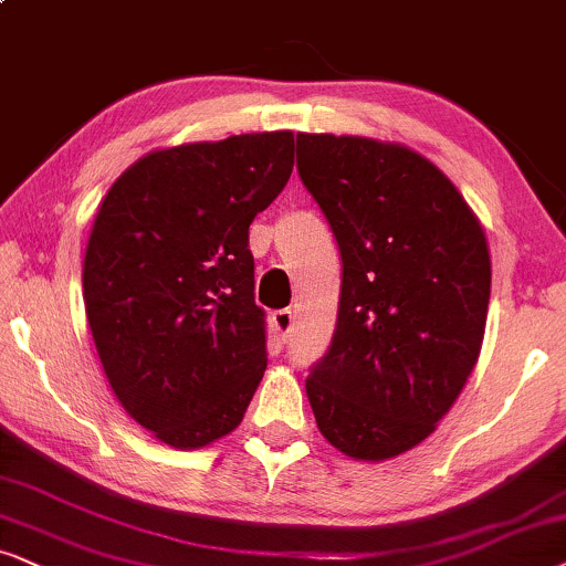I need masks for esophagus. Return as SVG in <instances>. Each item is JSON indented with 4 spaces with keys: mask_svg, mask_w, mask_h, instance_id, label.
<instances>
[{
    "mask_svg": "<svg viewBox=\"0 0 566 566\" xmlns=\"http://www.w3.org/2000/svg\"><path fill=\"white\" fill-rule=\"evenodd\" d=\"M271 321H274V328L279 332V336L287 339L292 334V326H295V313H292L290 307H284V311H276L274 316H271Z\"/></svg>",
    "mask_w": 566,
    "mask_h": 566,
    "instance_id": "1",
    "label": "esophagus"
}]
</instances>
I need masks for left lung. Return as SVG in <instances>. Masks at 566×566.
I'll use <instances>...</instances> for the list:
<instances>
[{
	"mask_svg": "<svg viewBox=\"0 0 566 566\" xmlns=\"http://www.w3.org/2000/svg\"><path fill=\"white\" fill-rule=\"evenodd\" d=\"M297 169L342 253L334 339L305 381L318 431L384 462L426 441L481 355L491 253L481 219L423 154L297 133Z\"/></svg>",
	"mask_w": 566,
	"mask_h": 566,
	"instance_id": "obj_1",
	"label": "left lung"
}]
</instances>
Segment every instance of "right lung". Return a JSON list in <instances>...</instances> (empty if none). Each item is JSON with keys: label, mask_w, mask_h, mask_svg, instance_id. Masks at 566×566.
I'll list each match as a JSON object with an SVG mask.
<instances>
[{"label": "right lung", "mask_w": 566, "mask_h": 566, "mask_svg": "<svg viewBox=\"0 0 566 566\" xmlns=\"http://www.w3.org/2000/svg\"><path fill=\"white\" fill-rule=\"evenodd\" d=\"M292 164L290 130L156 148L98 206L83 261L93 345L125 412L171 449L232 433L261 384L248 230Z\"/></svg>", "instance_id": "obj_1"}]
</instances>
